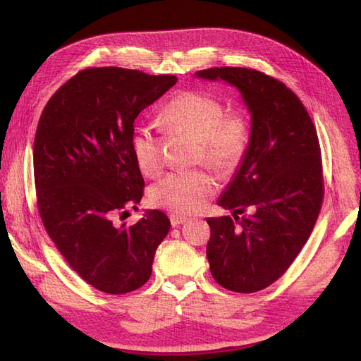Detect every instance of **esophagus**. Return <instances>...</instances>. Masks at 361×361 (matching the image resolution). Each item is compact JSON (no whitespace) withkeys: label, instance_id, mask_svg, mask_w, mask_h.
<instances>
[{"label":"esophagus","instance_id":"34e87169","mask_svg":"<svg viewBox=\"0 0 361 361\" xmlns=\"http://www.w3.org/2000/svg\"><path fill=\"white\" fill-rule=\"evenodd\" d=\"M188 218L183 216V215H178V214H170V223L173 227H178L180 224H183L185 221H187Z\"/></svg>","mask_w":361,"mask_h":361}]
</instances>
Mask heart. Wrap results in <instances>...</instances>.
I'll return each mask as SVG.
<instances>
[{
  "mask_svg": "<svg viewBox=\"0 0 361 361\" xmlns=\"http://www.w3.org/2000/svg\"><path fill=\"white\" fill-rule=\"evenodd\" d=\"M164 122L202 141L203 161L215 170H231L243 158L247 126L239 116H224L216 97L185 90L164 106ZM133 150L140 170L154 176L161 169V141L155 129L143 125L135 130ZM216 191V180L203 170L173 171L150 190V199L161 207L180 214L200 211Z\"/></svg>",
  "mask_w": 361,
  "mask_h": 361,
  "instance_id": "obj_1",
  "label": "heart"
}]
</instances>
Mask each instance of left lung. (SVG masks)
<instances>
[{
  "mask_svg": "<svg viewBox=\"0 0 361 361\" xmlns=\"http://www.w3.org/2000/svg\"><path fill=\"white\" fill-rule=\"evenodd\" d=\"M195 76L236 87L251 117L243 159L216 202L233 211V218H207L206 256L218 285L257 292L285 274L319 215L324 183L318 135L298 96L265 73L212 68ZM247 209L250 215L243 216Z\"/></svg>",
  "mask_w": 361,
  "mask_h": 361,
  "instance_id": "left-lung-1",
  "label": "left lung"
}]
</instances>
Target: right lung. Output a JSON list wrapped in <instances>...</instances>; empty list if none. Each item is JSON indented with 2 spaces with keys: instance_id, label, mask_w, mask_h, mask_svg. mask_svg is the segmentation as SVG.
Wrapping results in <instances>:
<instances>
[{
  "instance_id": "obj_1",
  "label": "right lung",
  "mask_w": 361,
  "mask_h": 361,
  "mask_svg": "<svg viewBox=\"0 0 361 361\" xmlns=\"http://www.w3.org/2000/svg\"><path fill=\"white\" fill-rule=\"evenodd\" d=\"M176 82L174 75L84 69L40 116L32 164L43 226L76 274L105 293L143 286L170 231L158 209L130 227L116 226L113 216L137 209L143 197L133 150L135 118Z\"/></svg>"
}]
</instances>
